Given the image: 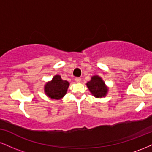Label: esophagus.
Masks as SVG:
<instances>
[{"label": "esophagus", "mask_w": 152, "mask_h": 152, "mask_svg": "<svg viewBox=\"0 0 152 152\" xmlns=\"http://www.w3.org/2000/svg\"><path fill=\"white\" fill-rule=\"evenodd\" d=\"M75 81H76V83H80V82L81 81V78H76V79H75Z\"/></svg>", "instance_id": "esophagus-1"}]
</instances>
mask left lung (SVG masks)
<instances>
[{
    "instance_id": "left-lung-1",
    "label": "left lung",
    "mask_w": 152,
    "mask_h": 152,
    "mask_svg": "<svg viewBox=\"0 0 152 152\" xmlns=\"http://www.w3.org/2000/svg\"><path fill=\"white\" fill-rule=\"evenodd\" d=\"M86 86L92 95L96 98L104 97L107 94L108 88L100 76H92L91 81L86 83Z\"/></svg>"
}]
</instances>
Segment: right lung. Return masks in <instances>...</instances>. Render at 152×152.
<instances>
[{"label":"right lung","mask_w":152,"mask_h":152,"mask_svg":"<svg viewBox=\"0 0 152 152\" xmlns=\"http://www.w3.org/2000/svg\"><path fill=\"white\" fill-rule=\"evenodd\" d=\"M69 86V82L64 81L59 75H56L50 81L47 82L44 86V91L47 96L52 99H62L66 95Z\"/></svg>","instance_id":"right-lung-1"}]
</instances>
